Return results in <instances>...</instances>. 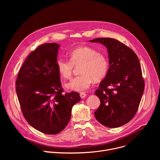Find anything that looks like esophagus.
Here are the masks:
<instances>
[{"instance_id":"1","label":"esophagus","mask_w":160,"mask_h":160,"mask_svg":"<svg viewBox=\"0 0 160 160\" xmlns=\"http://www.w3.org/2000/svg\"><path fill=\"white\" fill-rule=\"evenodd\" d=\"M80 98L82 99H83V98H85L87 96V94L85 93H84V92H81L80 94Z\"/></svg>"}]
</instances>
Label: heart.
<instances>
[{
  "mask_svg": "<svg viewBox=\"0 0 160 160\" xmlns=\"http://www.w3.org/2000/svg\"><path fill=\"white\" fill-rule=\"evenodd\" d=\"M70 60L59 58L56 61L60 75L68 79L72 77L75 67H80L81 75L72 78L66 84L70 90L82 92L88 89L93 81L98 82L105 77L109 68V62L105 54L90 47H80L73 50Z\"/></svg>",
  "mask_w": 160,
  "mask_h": 160,
  "instance_id": "obj_1",
  "label": "heart"
}]
</instances>
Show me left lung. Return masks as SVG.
<instances>
[{
	"label": "left lung",
	"instance_id": "1",
	"mask_svg": "<svg viewBox=\"0 0 160 160\" xmlns=\"http://www.w3.org/2000/svg\"><path fill=\"white\" fill-rule=\"evenodd\" d=\"M106 47L109 67L95 94L101 104L94 112L96 120L109 128L129 122L138 109L144 90V81L139 58L130 48L111 38H98Z\"/></svg>",
	"mask_w": 160,
	"mask_h": 160
}]
</instances>
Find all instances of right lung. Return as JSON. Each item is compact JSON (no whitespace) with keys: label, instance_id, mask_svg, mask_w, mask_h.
Masks as SVG:
<instances>
[{"label":"right lung","instance_id":"right-lung-1","mask_svg":"<svg viewBox=\"0 0 160 160\" xmlns=\"http://www.w3.org/2000/svg\"><path fill=\"white\" fill-rule=\"evenodd\" d=\"M59 45L43 43L32 52L19 72L16 93L22 115L36 130L54 135L68 125L78 92L62 94L56 61Z\"/></svg>","mask_w":160,"mask_h":160}]
</instances>
